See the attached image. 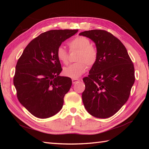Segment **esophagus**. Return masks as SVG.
<instances>
[{"label":"esophagus","mask_w":149,"mask_h":149,"mask_svg":"<svg viewBox=\"0 0 149 149\" xmlns=\"http://www.w3.org/2000/svg\"><path fill=\"white\" fill-rule=\"evenodd\" d=\"M72 83L73 84H75L77 83V82H78V81H79V79H72Z\"/></svg>","instance_id":"obj_1"}]
</instances>
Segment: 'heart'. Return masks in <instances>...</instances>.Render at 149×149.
<instances>
[{
	"instance_id": "1",
	"label": "heart",
	"mask_w": 149,
	"mask_h": 149,
	"mask_svg": "<svg viewBox=\"0 0 149 149\" xmlns=\"http://www.w3.org/2000/svg\"><path fill=\"white\" fill-rule=\"evenodd\" d=\"M68 45L70 50H78L77 62L63 68V74L66 77L76 79L86 72V65L91 67L97 60L98 50L95 46L91 44L88 38L79 36L70 41ZM57 58L61 63L66 64L68 61V52L63 46H59L56 51Z\"/></svg>"
}]
</instances>
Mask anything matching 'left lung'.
<instances>
[{
  "instance_id": "1",
  "label": "left lung",
  "mask_w": 149,
  "mask_h": 149,
  "mask_svg": "<svg viewBox=\"0 0 149 149\" xmlns=\"http://www.w3.org/2000/svg\"><path fill=\"white\" fill-rule=\"evenodd\" d=\"M79 35L93 41L98 50L96 63L83 78L84 107L96 118H109L129 99L135 81L134 65L125 46L111 33L94 29Z\"/></svg>"
}]
</instances>
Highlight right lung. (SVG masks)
<instances>
[{"label":"right lung","instance_id":"obj_1","mask_svg":"<svg viewBox=\"0 0 149 149\" xmlns=\"http://www.w3.org/2000/svg\"><path fill=\"white\" fill-rule=\"evenodd\" d=\"M78 30H50L33 39L16 65L13 84L19 102L34 116L47 118L62 109L72 79L59 76L58 47Z\"/></svg>","mask_w":149,"mask_h":149}]
</instances>
